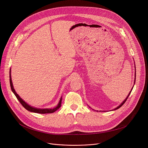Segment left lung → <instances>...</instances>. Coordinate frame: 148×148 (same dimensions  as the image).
I'll return each mask as SVG.
<instances>
[{"instance_id":"left-lung-1","label":"left lung","mask_w":148,"mask_h":148,"mask_svg":"<svg viewBox=\"0 0 148 148\" xmlns=\"http://www.w3.org/2000/svg\"><path fill=\"white\" fill-rule=\"evenodd\" d=\"M135 79H136V71H135V81H134V84H135ZM133 88H134V87H132V90H131V91H130V93H129V94H128V96H127V97H126V98H125V100H124V101H123V102H122V103H121V104H120V105H119V106H118V107H116V108H115V109H114V110H118V108H120V107H122V105H123V104H124V103H125V101H126V100H127V99H128V97H129V95H130V94H131V91H132V89H133Z\"/></svg>"}]
</instances>
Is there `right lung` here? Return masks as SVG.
<instances>
[{
  "instance_id": "1",
  "label": "right lung",
  "mask_w": 148,
  "mask_h": 148,
  "mask_svg": "<svg viewBox=\"0 0 148 148\" xmlns=\"http://www.w3.org/2000/svg\"><path fill=\"white\" fill-rule=\"evenodd\" d=\"M10 87L12 89V92L14 93V94L15 95V96L16 97V98H17V99L19 101V102H20V103L22 105V106L26 109L27 111L32 112H35V113H38V114H50V113H53L55 111H56L57 110H58L60 107H61V101H62V97H61L60 100L58 103V105L57 106L54 108H45V109H40V108H36L34 107H33L30 105H29V104H27L26 102H25L22 98H21L19 95L16 93V92L15 91L13 86V83L12 81V78H11V74H10Z\"/></svg>"
}]
</instances>
